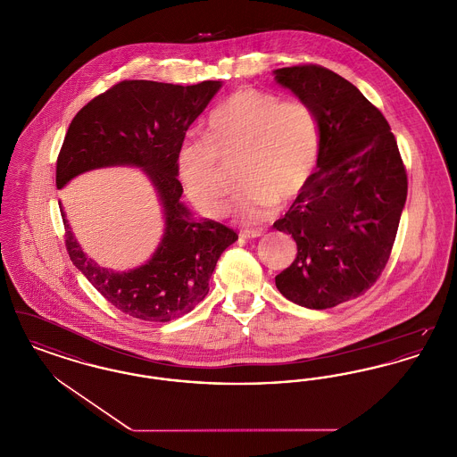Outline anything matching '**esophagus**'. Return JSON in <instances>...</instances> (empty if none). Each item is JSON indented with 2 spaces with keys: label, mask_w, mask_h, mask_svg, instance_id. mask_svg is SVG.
Masks as SVG:
<instances>
[{
  "label": "esophagus",
  "mask_w": 457,
  "mask_h": 457,
  "mask_svg": "<svg viewBox=\"0 0 457 457\" xmlns=\"http://www.w3.org/2000/svg\"><path fill=\"white\" fill-rule=\"evenodd\" d=\"M239 237L245 239L261 238L262 231H259V229H245V231H239Z\"/></svg>",
  "instance_id": "obj_1"
}]
</instances>
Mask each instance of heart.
Wrapping results in <instances>:
<instances>
[{
	"label": "heart",
	"instance_id": "b5f03b06",
	"mask_svg": "<svg viewBox=\"0 0 457 457\" xmlns=\"http://www.w3.org/2000/svg\"><path fill=\"white\" fill-rule=\"evenodd\" d=\"M317 112L300 99L255 87L238 88L214 109L204 137H187L176 155L181 185L196 211L218 218L224 209L220 161L239 157L241 187L228 212L245 224L270 218L306 188L320 155Z\"/></svg>",
	"mask_w": 457,
	"mask_h": 457
}]
</instances>
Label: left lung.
<instances>
[{"mask_svg": "<svg viewBox=\"0 0 457 457\" xmlns=\"http://www.w3.org/2000/svg\"><path fill=\"white\" fill-rule=\"evenodd\" d=\"M274 73L317 112L322 137L317 171L274 222L298 248L276 286L293 303L332 308L361 296L386 269L408 174L387 120L346 79L320 65Z\"/></svg>", "mask_w": 457, "mask_h": 457, "instance_id": "8db88e82", "label": "left lung"}]
</instances>
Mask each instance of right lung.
Wrapping results in <instances>:
<instances>
[{
	"label": "right lung",
	"mask_w": 457,
	"mask_h": 457,
	"mask_svg": "<svg viewBox=\"0 0 457 457\" xmlns=\"http://www.w3.org/2000/svg\"><path fill=\"white\" fill-rule=\"evenodd\" d=\"M220 88L219 80L174 86L123 80L99 94L71 120L56 161V187L96 168L137 166L164 207V237L153 259L129 272L99 267L82 252L62 209L66 252L90 284L120 312L147 322H170L209 293L220 253L238 239L224 224L192 218L179 202L176 155L187 130Z\"/></svg>",
	"instance_id": "add662e5"
}]
</instances>
